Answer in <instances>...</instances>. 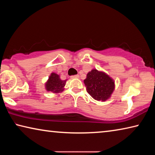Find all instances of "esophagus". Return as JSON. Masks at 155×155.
Returning <instances> with one entry per match:
<instances>
[{"mask_svg": "<svg viewBox=\"0 0 155 155\" xmlns=\"http://www.w3.org/2000/svg\"><path fill=\"white\" fill-rule=\"evenodd\" d=\"M71 78H78V77H79V76L78 75H73V76H71Z\"/></svg>", "mask_w": 155, "mask_h": 155, "instance_id": "1", "label": "esophagus"}]
</instances>
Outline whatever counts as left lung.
<instances>
[{
  "label": "left lung",
  "instance_id": "8db88e82",
  "mask_svg": "<svg viewBox=\"0 0 155 155\" xmlns=\"http://www.w3.org/2000/svg\"><path fill=\"white\" fill-rule=\"evenodd\" d=\"M87 93L96 101H105L114 90V81L104 72L94 69L84 80Z\"/></svg>",
  "mask_w": 155,
  "mask_h": 155
}]
</instances>
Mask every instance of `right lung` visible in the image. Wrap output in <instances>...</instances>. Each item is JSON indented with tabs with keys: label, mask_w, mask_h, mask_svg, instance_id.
I'll use <instances>...</instances> for the list:
<instances>
[{
	"label": "right lung",
	"mask_w": 155,
	"mask_h": 155,
	"mask_svg": "<svg viewBox=\"0 0 155 155\" xmlns=\"http://www.w3.org/2000/svg\"><path fill=\"white\" fill-rule=\"evenodd\" d=\"M67 80H61L59 76L55 73H52L46 83L47 91L52 93H59L64 91V87Z\"/></svg>",
	"instance_id": "add662e5"
}]
</instances>
